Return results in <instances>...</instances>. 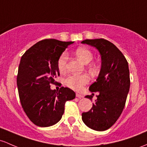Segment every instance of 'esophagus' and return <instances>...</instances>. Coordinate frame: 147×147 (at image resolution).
I'll return each instance as SVG.
<instances>
[{"label": "esophagus", "mask_w": 147, "mask_h": 147, "mask_svg": "<svg viewBox=\"0 0 147 147\" xmlns=\"http://www.w3.org/2000/svg\"><path fill=\"white\" fill-rule=\"evenodd\" d=\"M76 97H77L78 98H83V96H82V94H80V93H76Z\"/></svg>", "instance_id": "34e87169"}]
</instances>
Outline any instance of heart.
Returning <instances> with one entry per match:
<instances>
[{
	"instance_id": "b5f03b06",
	"label": "heart",
	"mask_w": 147,
	"mask_h": 147,
	"mask_svg": "<svg viewBox=\"0 0 147 147\" xmlns=\"http://www.w3.org/2000/svg\"><path fill=\"white\" fill-rule=\"evenodd\" d=\"M75 54L77 57L85 64L91 62L93 58L91 51L84 47L77 48L75 51ZM67 61H68V55L67 53H62L59 56L57 62L58 68L60 72H63L65 71ZM64 82H65L66 86L70 87L72 89L80 90L83 88L84 85L88 83L89 77L86 74L80 75H70V76L67 77Z\"/></svg>"
}]
</instances>
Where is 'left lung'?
Segmentation results:
<instances>
[{
    "label": "left lung",
    "instance_id": "8db88e82",
    "mask_svg": "<svg viewBox=\"0 0 147 147\" xmlns=\"http://www.w3.org/2000/svg\"><path fill=\"white\" fill-rule=\"evenodd\" d=\"M82 43L96 47L102 61L96 82L89 87L90 91L99 94L91 109L82 113V121L88 128L104 131L115 123L125 107L130 84L128 61L121 51L107 40H85ZM92 95L85 98L92 100Z\"/></svg>",
    "mask_w": 147,
    "mask_h": 147
}]
</instances>
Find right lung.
<instances>
[{"instance_id":"add662e5","label":"right lung","mask_w":147,"mask_h":147,"mask_svg":"<svg viewBox=\"0 0 147 147\" xmlns=\"http://www.w3.org/2000/svg\"><path fill=\"white\" fill-rule=\"evenodd\" d=\"M74 42L45 39L38 42L22 56L17 84L21 104L29 119L40 127H49L61 120L66 101L75 93L67 87L51 90V84L59 76V56Z\"/></svg>"}]
</instances>
